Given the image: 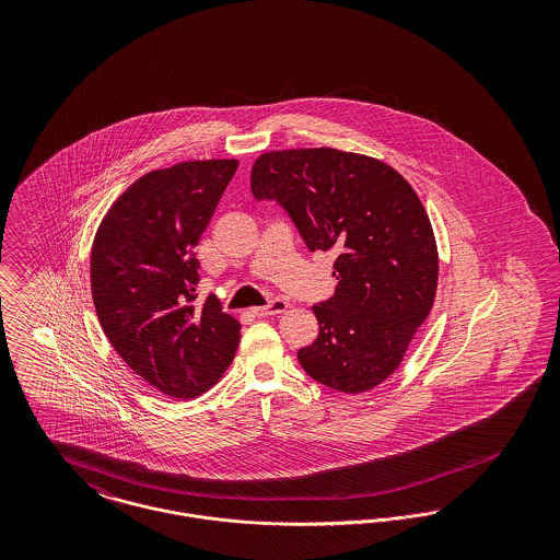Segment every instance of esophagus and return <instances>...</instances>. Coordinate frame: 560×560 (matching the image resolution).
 <instances>
[{
    "label": "esophagus",
    "instance_id": "esophagus-1",
    "mask_svg": "<svg viewBox=\"0 0 560 560\" xmlns=\"http://www.w3.org/2000/svg\"><path fill=\"white\" fill-rule=\"evenodd\" d=\"M288 308H290V302H285V300H272L268 306L254 308L252 313H254L256 317H270V315H281V313H285Z\"/></svg>",
    "mask_w": 560,
    "mask_h": 560
}]
</instances>
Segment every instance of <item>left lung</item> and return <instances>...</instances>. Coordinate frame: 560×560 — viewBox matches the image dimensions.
Instances as JSON below:
<instances>
[{
    "label": "left lung",
    "mask_w": 560,
    "mask_h": 560,
    "mask_svg": "<svg viewBox=\"0 0 560 560\" xmlns=\"http://www.w3.org/2000/svg\"><path fill=\"white\" fill-rule=\"evenodd\" d=\"M252 192L283 206L311 252L336 254V293L313 306L319 336L300 365L334 390H372L434 304L439 252L420 197L388 163L329 147L262 153Z\"/></svg>",
    "instance_id": "left-lung-1"
}]
</instances>
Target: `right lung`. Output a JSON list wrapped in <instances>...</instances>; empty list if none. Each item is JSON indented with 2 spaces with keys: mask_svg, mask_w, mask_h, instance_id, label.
I'll list each match as a JSON object with an SVG mask.
<instances>
[{
  "mask_svg": "<svg viewBox=\"0 0 560 560\" xmlns=\"http://www.w3.org/2000/svg\"><path fill=\"white\" fill-rule=\"evenodd\" d=\"M237 165L185 161L140 176L108 208L92 243V300L108 342L174 399L210 390L240 347L241 323L215 295L192 304L195 247Z\"/></svg>",
  "mask_w": 560,
  "mask_h": 560,
  "instance_id": "obj_1",
  "label": "right lung"
}]
</instances>
